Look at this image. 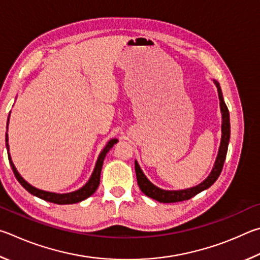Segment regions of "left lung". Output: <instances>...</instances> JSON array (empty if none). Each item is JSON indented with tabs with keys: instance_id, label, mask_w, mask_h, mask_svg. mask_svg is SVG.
Wrapping results in <instances>:
<instances>
[{
	"instance_id": "1",
	"label": "left lung",
	"mask_w": 260,
	"mask_h": 260,
	"mask_svg": "<svg viewBox=\"0 0 260 260\" xmlns=\"http://www.w3.org/2000/svg\"><path fill=\"white\" fill-rule=\"evenodd\" d=\"M213 82H215L218 90V97H219V102H220V111H221L222 121H221V140H220L219 151H218L215 166H213L210 175H209L201 184L194 186V187L180 189V190H166V189H161L156 187L155 185H153L151 181L147 179V177L144 175L143 170L140 169V167L138 165V162L135 161V170H136V176H137L138 186L140 190H142L145 195H147L148 198L156 200V201L161 203H174V202L185 201V200L192 199L197 194L201 193L202 190L210 187V186L218 179V177H219L220 172L222 170V167H224L227 148H229L231 124H230L229 108H227L226 104L224 102V98H222L220 85L217 81L213 80Z\"/></svg>"
}]
</instances>
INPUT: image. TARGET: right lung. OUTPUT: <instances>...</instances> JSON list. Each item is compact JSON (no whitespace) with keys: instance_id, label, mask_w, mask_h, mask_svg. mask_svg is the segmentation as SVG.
<instances>
[{"instance_id":"1","label":"right lung","mask_w":260,"mask_h":260,"mask_svg":"<svg viewBox=\"0 0 260 260\" xmlns=\"http://www.w3.org/2000/svg\"><path fill=\"white\" fill-rule=\"evenodd\" d=\"M9 117H10V114H9ZM8 124H9V118H8ZM8 124H7V129H8ZM8 134H6V144H7V149H8V157H9V162H10V166L12 168L13 174H15L17 180L19 181L20 185L24 187L27 192H29L30 194H33L34 197H38L40 199L44 200V201L51 202V203H56V204H73V203H77L83 201V200L88 199L91 197L95 190H97L99 183H100V172H102V168H103V163L105 160V156L106 154L109 152L114 145H115L118 140L117 139H111L107 143L106 146L102 151V153L99 154L98 160L95 162V167L93 169L92 175H91L90 179L88 180L83 187H81L80 189L74 190V192L71 193H65V194H58V193H52V192H47V190H42L34 187L30 184L27 183V181L22 178V177L19 175V172L17 171L15 165L11 160L10 153H9V144H8Z\"/></svg>"}]
</instances>
